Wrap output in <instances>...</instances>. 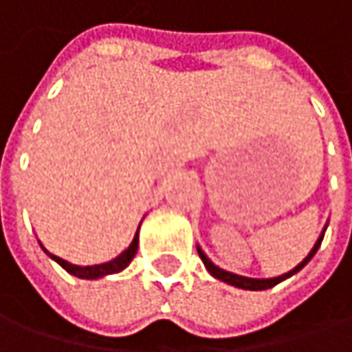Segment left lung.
<instances>
[{
	"label": "left lung",
	"instance_id": "left-lung-1",
	"mask_svg": "<svg viewBox=\"0 0 352 352\" xmlns=\"http://www.w3.org/2000/svg\"><path fill=\"white\" fill-rule=\"evenodd\" d=\"M324 231H327V225H324V229H322V233L317 239V243H315V247L311 249V253L307 255V257L300 261L299 265L293 269V271H289V273H285V275H280V277H273V279H251V277H243V275H235V273H229V271H225V269H221L217 267L211 258L207 257L205 253H203V249L197 245V253H199V257L203 261V265H205V269L215 277V279L223 280V283H227V285H233V287H239V289H247V291H265V289H271V287H275V285H279L280 280L289 279V277H293L295 273H299L300 269L311 261V258L315 257V253H317V249L320 247V241L324 237Z\"/></svg>",
	"mask_w": 352,
	"mask_h": 352
}]
</instances>
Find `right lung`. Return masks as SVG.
<instances>
[{"mask_svg": "<svg viewBox=\"0 0 352 352\" xmlns=\"http://www.w3.org/2000/svg\"><path fill=\"white\" fill-rule=\"evenodd\" d=\"M41 245V243H39ZM137 247H139V229H137V233H135L133 241H131V245L119 255V257H115L113 261H107V263H101V265H87V267H79V265H73L69 261H65V258L57 257V255H53L50 253L43 245H41V249L47 253V257H52L55 263H59L69 275L73 277H79V279H101V277H107V275H113V273H119V271H123L131 261H133L135 253H137Z\"/></svg>", "mask_w": 352, "mask_h": 352, "instance_id": "obj_1", "label": "right lung"}]
</instances>
